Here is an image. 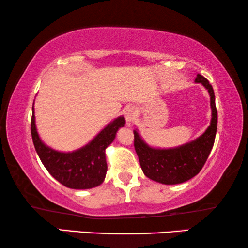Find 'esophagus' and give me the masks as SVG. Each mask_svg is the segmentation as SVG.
I'll return each instance as SVG.
<instances>
[{"mask_svg": "<svg viewBox=\"0 0 248 248\" xmlns=\"http://www.w3.org/2000/svg\"><path fill=\"white\" fill-rule=\"evenodd\" d=\"M136 115H137L136 108L130 107V108L127 109V110H125V119H127V124H131V121L134 119V117H136Z\"/></svg>", "mask_w": 248, "mask_h": 248, "instance_id": "esophagus-1", "label": "esophagus"}]
</instances>
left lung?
Instances as JSON below:
<instances>
[{
  "label": "left lung",
  "instance_id": "1",
  "mask_svg": "<svg viewBox=\"0 0 248 248\" xmlns=\"http://www.w3.org/2000/svg\"><path fill=\"white\" fill-rule=\"evenodd\" d=\"M196 83H201L208 90L212 109L211 123L205 132L198 139L175 149H153L141 139L134 130V149L139 157L144 175L155 182L175 185L187 182L199 173L215 144L217 111L215 92L211 84L202 75L197 74Z\"/></svg>",
  "mask_w": 248,
  "mask_h": 248
}]
</instances>
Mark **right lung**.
I'll use <instances>...</instances> for the list:
<instances>
[{"label": "right lung", "mask_w": 248, "mask_h": 248, "mask_svg": "<svg viewBox=\"0 0 248 248\" xmlns=\"http://www.w3.org/2000/svg\"><path fill=\"white\" fill-rule=\"evenodd\" d=\"M124 124V117H119L104 128L89 144L69 153L58 152L43 143L36 130L33 106L31 129L37 154L52 177L72 189H90L104 182L107 171L105 150Z\"/></svg>", "instance_id": "right-lung-1"}]
</instances>
